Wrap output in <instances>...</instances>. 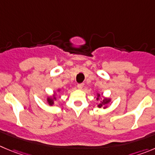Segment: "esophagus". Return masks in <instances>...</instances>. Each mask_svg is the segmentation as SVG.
Instances as JSON below:
<instances>
[{"label":"esophagus","mask_w":155,"mask_h":155,"mask_svg":"<svg viewBox=\"0 0 155 155\" xmlns=\"http://www.w3.org/2000/svg\"><path fill=\"white\" fill-rule=\"evenodd\" d=\"M83 86H84V84H83V83H79V84L77 85V87H78V89H82V88H83Z\"/></svg>","instance_id":"34e87169"}]
</instances>
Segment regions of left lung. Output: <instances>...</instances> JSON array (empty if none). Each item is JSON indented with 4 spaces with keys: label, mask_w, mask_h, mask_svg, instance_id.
Wrapping results in <instances>:
<instances>
[{
    "label": "left lung",
    "mask_w": 155,
    "mask_h": 155,
    "mask_svg": "<svg viewBox=\"0 0 155 155\" xmlns=\"http://www.w3.org/2000/svg\"><path fill=\"white\" fill-rule=\"evenodd\" d=\"M99 97H100V94L98 93L97 94V99H97V100H99ZM110 101H111L110 99H107V98H105V99H104L103 100H102V102H101V103L98 105V107H99V108H101V107H102V106H105V105H108V104L109 103V102H110ZM106 107L107 106H105V107H104V108H106Z\"/></svg>",
    "instance_id": "left-lung-1"
}]
</instances>
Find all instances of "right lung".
Wrapping results in <instances>:
<instances>
[{
	"label": "right lung",
	"instance_id": "obj_1",
	"mask_svg": "<svg viewBox=\"0 0 155 155\" xmlns=\"http://www.w3.org/2000/svg\"><path fill=\"white\" fill-rule=\"evenodd\" d=\"M56 100V97L53 96V97H48L47 98V102L50 105H53L54 104V101Z\"/></svg>",
	"mask_w": 155,
	"mask_h": 155
}]
</instances>
